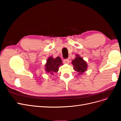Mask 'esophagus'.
Returning a JSON list of instances; mask_svg holds the SVG:
<instances>
[{"instance_id": "esophagus-1", "label": "esophagus", "mask_w": 121, "mask_h": 121, "mask_svg": "<svg viewBox=\"0 0 121 121\" xmlns=\"http://www.w3.org/2000/svg\"><path fill=\"white\" fill-rule=\"evenodd\" d=\"M69 59H65L64 60V64H68L69 63Z\"/></svg>"}]
</instances>
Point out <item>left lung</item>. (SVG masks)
Returning a JSON list of instances; mask_svg holds the SVG:
<instances>
[{
  "instance_id": "1",
  "label": "left lung",
  "mask_w": 121,
  "mask_h": 121,
  "mask_svg": "<svg viewBox=\"0 0 121 121\" xmlns=\"http://www.w3.org/2000/svg\"><path fill=\"white\" fill-rule=\"evenodd\" d=\"M72 64L74 65V69L79 74L81 75L82 73L87 70V64L86 62L84 60L82 57H80L78 54L76 55V57L72 61Z\"/></svg>"
}]
</instances>
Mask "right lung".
<instances>
[{
  "label": "right lung",
  "instance_id": "add662e5",
  "mask_svg": "<svg viewBox=\"0 0 121 121\" xmlns=\"http://www.w3.org/2000/svg\"><path fill=\"white\" fill-rule=\"evenodd\" d=\"M62 61L59 56L56 58L49 57L47 60L46 64L45 65V71L49 74L53 75L54 73H56L58 71V68L60 65H63Z\"/></svg>",
  "mask_w": 121,
  "mask_h": 121
}]
</instances>
